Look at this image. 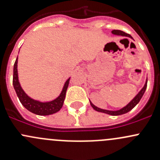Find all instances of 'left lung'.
Wrapping results in <instances>:
<instances>
[{
    "label": "left lung",
    "mask_w": 160,
    "mask_h": 160,
    "mask_svg": "<svg viewBox=\"0 0 160 160\" xmlns=\"http://www.w3.org/2000/svg\"><path fill=\"white\" fill-rule=\"evenodd\" d=\"M111 33L113 34V35H122V36H126V37H129V38H132V37L129 34H127L125 33V32H122V31L121 30H113L112 32H111ZM146 88H147V80H146V83H145L144 87H143L142 88V90H140L139 92L138 93V94L136 95V96L135 97V98H133V99L132 100V101H130L129 103H128V104H127L125 107L122 108V109H120V110H118V111H109V110H104V109H101V108H99L96 107L95 105H93V104H92L91 102L90 101V105L92 106V108H93V109H94L95 111H99V112H102V113H105V114H110V115H113V116H117V115H121V114H125V113L128 112V111H130L132 110L133 108H135V106H136V104H138V102L140 101V100H141V98H142L143 94H144L145 91H146Z\"/></svg>",
    "instance_id": "8db88e82"
}]
</instances>
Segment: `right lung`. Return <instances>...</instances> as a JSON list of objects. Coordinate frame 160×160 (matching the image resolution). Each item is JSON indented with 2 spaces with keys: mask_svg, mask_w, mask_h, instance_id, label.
I'll list each match as a JSON object with an SVG mask.
<instances>
[{
  "mask_svg": "<svg viewBox=\"0 0 160 160\" xmlns=\"http://www.w3.org/2000/svg\"><path fill=\"white\" fill-rule=\"evenodd\" d=\"M70 79L66 81L63 88L61 91L60 94L58 98L54 99L53 101H48V102H41V101H36L25 93L23 89L21 87L20 83L18 80V57L16 59L14 65V73H13V86L15 90L17 96L22 105L32 113H34L38 115H49L59 111L62 108L63 105L64 100H65L66 93L68 88Z\"/></svg>",
  "mask_w": 160,
  "mask_h": 160,
  "instance_id": "right-lung-1",
  "label": "right lung"
}]
</instances>
